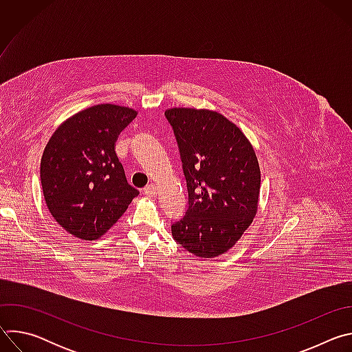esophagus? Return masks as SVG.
<instances>
[{
    "mask_svg": "<svg viewBox=\"0 0 352 352\" xmlns=\"http://www.w3.org/2000/svg\"><path fill=\"white\" fill-rule=\"evenodd\" d=\"M143 193L146 195V196H156V193H157V189H156V186L155 185H147L144 189H143Z\"/></svg>",
    "mask_w": 352,
    "mask_h": 352,
    "instance_id": "esophagus-1",
    "label": "esophagus"
}]
</instances>
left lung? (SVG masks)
I'll list each match as a JSON object with an SVG mask.
<instances>
[{
  "label": "left lung",
  "mask_w": 352,
  "mask_h": 352,
  "mask_svg": "<svg viewBox=\"0 0 352 352\" xmlns=\"http://www.w3.org/2000/svg\"><path fill=\"white\" fill-rule=\"evenodd\" d=\"M173 126L188 188L185 216L171 232L199 258H217L235 245L258 212L261 168L242 131L224 116L196 109L164 113Z\"/></svg>",
  "instance_id": "obj_1"
}]
</instances>
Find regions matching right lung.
<instances>
[{"mask_svg":"<svg viewBox=\"0 0 352 352\" xmlns=\"http://www.w3.org/2000/svg\"><path fill=\"white\" fill-rule=\"evenodd\" d=\"M136 114L116 104L89 107L63 122L44 148L40 179L47 208L76 238L104 235L139 195L114 147Z\"/></svg>","mask_w":352,"mask_h":352,"instance_id":"right-lung-1","label":"right lung"}]
</instances>
